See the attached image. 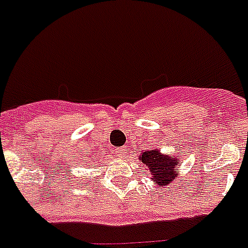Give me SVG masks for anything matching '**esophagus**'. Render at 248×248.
I'll return each mask as SVG.
<instances>
[{
  "mask_svg": "<svg viewBox=\"0 0 248 248\" xmlns=\"http://www.w3.org/2000/svg\"><path fill=\"white\" fill-rule=\"evenodd\" d=\"M116 153H117V155H120L121 158H124V155H126V153H127V149H126L124 147L117 148Z\"/></svg>",
  "mask_w": 248,
  "mask_h": 248,
  "instance_id": "1",
  "label": "esophagus"
}]
</instances>
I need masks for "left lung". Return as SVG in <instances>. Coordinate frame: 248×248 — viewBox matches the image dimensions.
Listing matches in <instances>:
<instances>
[{"mask_svg":"<svg viewBox=\"0 0 248 248\" xmlns=\"http://www.w3.org/2000/svg\"><path fill=\"white\" fill-rule=\"evenodd\" d=\"M179 157V155H177ZM173 155H165L155 149H148L140 153L139 159L147 169L151 171L152 180H155V185L158 186H166L170 183H172L176 177H179V158Z\"/></svg>","mask_w":248,"mask_h":248,"instance_id":"obj_1","label":"left lung"}]
</instances>
